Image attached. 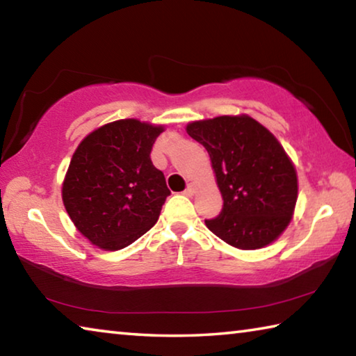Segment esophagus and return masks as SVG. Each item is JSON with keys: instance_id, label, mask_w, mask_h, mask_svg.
Here are the masks:
<instances>
[{"instance_id": "obj_1", "label": "esophagus", "mask_w": 356, "mask_h": 356, "mask_svg": "<svg viewBox=\"0 0 356 356\" xmlns=\"http://www.w3.org/2000/svg\"><path fill=\"white\" fill-rule=\"evenodd\" d=\"M195 191H196L195 184H188V185H186L185 191H184V195H185V196H193V195H195Z\"/></svg>"}]
</instances>
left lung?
Segmentation results:
<instances>
[{
	"label": "left lung",
	"instance_id": "left-lung-1",
	"mask_svg": "<svg viewBox=\"0 0 356 356\" xmlns=\"http://www.w3.org/2000/svg\"><path fill=\"white\" fill-rule=\"evenodd\" d=\"M210 155L222 196L218 216L206 220L216 237L238 250L272 243L291 222L297 172L278 140L250 116H220L186 127Z\"/></svg>",
	"mask_w": 356,
	"mask_h": 356
}]
</instances>
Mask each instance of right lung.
<instances>
[{
    "instance_id": "right-lung-1",
    "label": "right lung",
    "mask_w": 356,
    "mask_h": 356,
    "mask_svg": "<svg viewBox=\"0 0 356 356\" xmlns=\"http://www.w3.org/2000/svg\"><path fill=\"white\" fill-rule=\"evenodd\" d=\"M163 127L136 119L89 134L72 156L63 184L65 210L78 231L102 250H122L159 220L168 190L150 150Z\"/></svg>"
}]
</instances>
